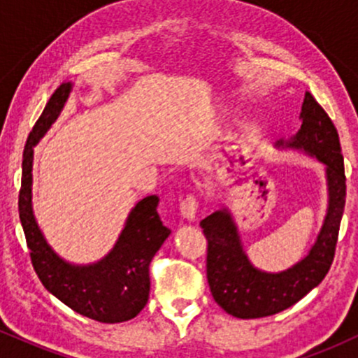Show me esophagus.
<instances>
[{
    "label": "esophagus",
    "mask_w": 358,
    "mask_h": 358,
    "mask_svg": "<svg viewBox=\"0 0 358 358\" xmlns=\"http://www.w3.org/2000/svg\"><path fill=\"white\" fill-rule=\"evenodd\" d=\"M196 207H199V202H196V199L193 195H188L187 199L183 200L182 205H180V212H182L183 219L187 220H195L196 217Z\"/></svg>",
    "instance_id": "obj_1"
}]
</instances>
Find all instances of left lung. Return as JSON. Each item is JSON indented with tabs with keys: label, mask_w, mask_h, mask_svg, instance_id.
I'll use <instances>...</instances> for the list:
<instances>
[{
	"label": "left lung",
	"mask_w": 358,
	"mask_h": 358,
	"mask_svg": "<svg viewBox=\"0 0 358 358\" xmlns=\"http://www.w3.org/2000/svg\"><path fill=\"white\" fill-rule=\"evenodd\" d=\"M299 121L301 126L296 133L279 139L274 146L301 151L324 165L327 213L306 256L285 271L268 273L250 262L239 227L225 205L200 222L208 241L207 279L212 296L217 305L236 318H262L293 306L323 281L334 261L347 195L338 133L310 92L305 94Z\"/></svg>",
	"instance_id": "obj_1"
}]
</instances>
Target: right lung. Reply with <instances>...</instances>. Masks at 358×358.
Returning a JSON list of instances; mask_svg holds the SVG:
<instances>
[{"label":"right lung","mask_w":358,"mask_h":358,"mask_svg":"<svg viewBox=\"0 0 358 358\" xmlns=\"http://www.w3.org/2000/svg\"><path fill=\"white\" fill-rule=\"evenodd\" d=\"M73 84L64 82L45 106L23 151L22 190L18 208L31 262L48 293L73 311L101 323L134 318L150 298V262L171 231L158 215L156 195L141 199L131 208L116 244L90 264L65 261L45 239L34 212V148L38 145L67 104Z\"/></svg>","instance_id":"1"}]
</instances>
